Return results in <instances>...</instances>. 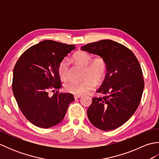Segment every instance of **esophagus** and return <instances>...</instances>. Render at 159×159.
<instances>
[{"label":"esophagus","mask_w":159,"mask_h":159,"mask_svg":"<svg viewBox=\"0 0 159 159\" xmlns=\"http://www.w3.org/2000/svg\"><path fill=\"white\" fill-rule=\"evenodd\" d=\"M74 98L76 99V98H80L82 96V95H74Z\"/></svg>","instance_id":"obj_1"}]
</instances>
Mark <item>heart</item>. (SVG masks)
I'll return each mask as SVG.
<instances>
[{"label":"heart","mask_w":159,"mask_h":159,"mask_svg":"<svg viewBox=\"0 0 159 159\" xmlns=\"http://www.w3.org/2000/svg\"><path fill=\"white\" fill-rule=\"evenodd\" d=\"M92 55L83 50H79L73 55V59L76 63L85 66L83 78L81 81L70 80L65 85L67 92L82 95L93 89L97 83H101L105 78L108 65L106 59L102 56H97L92 59ZM69 61L63 59L59 63L57 73L61 80H66L69 76Z\"/></svg>","instance_id":"b5f03b06"}]
</instances>
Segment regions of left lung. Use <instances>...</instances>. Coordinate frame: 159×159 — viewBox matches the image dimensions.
I'll use <instances>...</instances> for the list:
<instances>
[{
    "instance_id": "8db88e82",
    "label": "left lung",
    "mask_w": 159,
    "mask_h": 159,
    "mask_svg": "<svg viewBox=\"0 0 159 159\" xmlns=\"http://www.w3.org/2000/svg\"><path fill=\"white\" fill-rule=\"evenodd\" d=\"M83 51L102 56L108 65L107 75L87 109L94 126L102 130L119 128L130 119L139 105L144 88L142 70L137 57L127 47L110 39L90 43Z\"/></svg>"
}]
</instances>
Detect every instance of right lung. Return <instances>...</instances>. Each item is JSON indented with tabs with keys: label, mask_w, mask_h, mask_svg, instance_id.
<instances>
[{
	"label": "right lung",
	"mask_w": 159,
	"mask_h": 159,
	"mask_svg": "<svg viewBox=\"0 0 159 159\" xmlns=\"http://www.w3.org/2000/svg\"><path fill=\"white\" fill-rule=\"evenodd\" d=\"M75 48L74 45L44 40L30 47L16 62L13 73V95L24 116L35 126L48 128L58 124L74 100L72 93L57 91L50 97L48 92L61 87L57 67Z\"/></svg>",
	"instance_id": "1"
}]
</instances>
